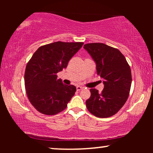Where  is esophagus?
<instances>
[{
    "label": "esophagus",
    "mask_w": 153,
    "mask_h": 153,
    "mask_svg": "<svg viewBox=\"0 0 153 153\" xmlns=\"http://www.w3.org/2000/svg\"><path fill=\"white\" fill-rule=\"evenodd\" d=\"M83 89V87L81 86H79V85H78V86H76V91H80L81 90Z\"/></svg>",
    "instance_id": "esophagus-1"
}]
</instances>
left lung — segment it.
<instances>
[{
  "mask_svg": "<svg viewBox=\"0 0 153 153\" xmlns=\"http://www.w3.org/2000/svg\"><path fill=\"white\" fill-rule=\"evenodd\" d=\"M83 48L95 61L104 85L101 93L91 89V97L85 102L88 110L98 118L114 116L128 98L131 84L130 67L118 49L105 44H86Z\"/></svg>",
  "mask_w": 153,
  "mask_h": 153,
  "instance_id": "8db88e82",
  "label": "left lung"
}]
</instances>
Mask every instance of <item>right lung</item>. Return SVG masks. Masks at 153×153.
Here are the masks:
<instances>
[{
    "label": "right lung",
    "instance_id": "obj_1",
    "mask_svg": "<svg viewBox=\"0 0 153 153\" xmlns=\"http://www.w3.org/2000/svg\"><path fill=\"white\" fill-rule=\"evenodd\" d=\"M83 45L56 42L42 46L29 60L25 71V88L29 101L39 112L55 115L66 108L76 88L63 84L57 73L67 68Z\"/></svg>",
    "mask_w": 153,
    "mask_h": 153
}]
</instances>
